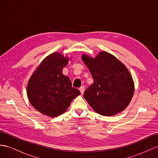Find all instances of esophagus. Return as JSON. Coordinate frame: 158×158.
<instances>
[{
	"label": "esophagus",
	"mask_w": 158,
	"mask_h": 158,
	"mask_svg": "<svg viewBox=\"0 0 158 158\" xmlns=\"http://www.w3.org/2000/svg\"><path fill=\"white\" fill-rule=\"evenodd\" d=\"M79 91H80V92H81V95H83V93H84V91H85V87H84L83 86L79 88Z\"/></svg>",
	"instance_id": "obj_1"
}]
</instances>
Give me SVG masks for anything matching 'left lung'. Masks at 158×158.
Segmentation results:
<instances>
[{
	"mask_svg": "<svg viewBox=\"0 0 158 158\" xmlns=\"http://www.w3.org/2000/svg\"><path fill=\"white\" fill-rule=\"evenodd\" d=\"M81 58L94 78L83 97L96 113L112 116L126 108L134 94V82L124 64L107 51L95 57L83 54Z\"/></svg>",
	"mask_w": 158,
	"mask_h": 158,
	"instance_id": "8db88e82",
	"label": "left lung"
}]
</instances>
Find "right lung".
Returning <instances> with one entry per match:
<instances>
[{
    "instance_id": "1",
    "label": "right lung",
    "mask_w": 158,
    "mask_h": 158,
    "mask_svg": "<svg viewBox=\"0 0 158 158\" xmlns=\"http://www.w3.org/2000/svg\"><path fill=\"white\" fill-rule=\"evenodd\" d=\"M54 52L44 58L28 81L27 94L31 106L40 114L55 118L65 112L73 99L81 94L73 88L70 79L63 74L69 60Z\"/></svg>"
}]
</instances>
